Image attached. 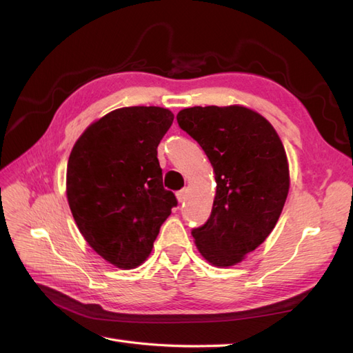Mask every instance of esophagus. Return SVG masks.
<instances>
[{"mask_svg": "<svg viewBox=\"0 0 353 353\" xmlns=\"http://www.w3.org/2000/svg\"><path fill=\"white\" fill-rule=\"evenodd\" d=\"M185 199H187V190L178 191V193H176V200H178L179 203H184Z\"/></svg>", "mask_w": 353, "mask_h": 353, "instance_id": "obj_1", "label": "esophagus"}]
</instances>
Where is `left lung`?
<instances>
[{
	"label": "left lung",
	"mask_w": 353,
	"mask_h": 353,
	"mask_svg": "<svg viewBox=\"0 0 353 353\" xmlns=\"http://www.w3.org/2000/svg\"><path fill=\"white\" fill-rule=\"evenodd\" d=\"M176 121L205 150L216 181L210 216L191 234L209 263L232 266L259 248L281 215L290 187L284 145L262 114L243 105H196Z\"/></svg>",
	"instance_id": "left-lung-1"
}]
</instances>
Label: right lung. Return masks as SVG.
I'll use <instances>...</instances> for the list:
<instances>
[{"label": "right lung", "mask_w": 353, "mask_h": 353, "mask_svg": "<svg viewBox=\"0 0 353 353\" xmlns=\"http://www.w3.org/2000/svg\"><path fill=\"white\" fill-rule=\"evenodd\" d=\"M174 113L156 105L116 109L91 123L68 162L66 194L74 222L103 259L122 270L152 253L162 223L176 206L163 188L157 145Z\"/></svg>", "instance_id": "obj_1"}]
</instances>
